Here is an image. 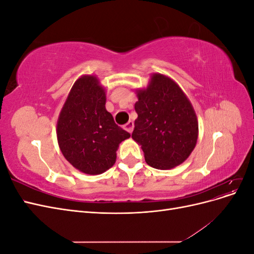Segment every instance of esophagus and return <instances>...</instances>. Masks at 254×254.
<instances>
[{
    "label": "esophagus",
    "instance_id": "34e87169",
    "mask_svg": "<svg viewBox=\"0 0 254 254\" xmlns=\"http://www.w3.org/2000/svg\"><path fill=\"white\" fill-rule=\"evenodd\" d=\"M133 127H134V123H133L132 121H129V122L127 123V124L124 126L125 130H126V131H128L129 133H131V132H132Z\"/></svg>",
    "mask_w": 254,
    "mask_h": 254
}]
</instances>
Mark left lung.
<instances>
[{
  "instance_id": "8db88e82",
  "label": "left lung",
  "mask_w": 254,
  "mask_h": 254,
  "mask_svg": "<svg viewBox=\"0 0 254 254\" xmlns=\"http://www.w3.org/2000/svg\"><path fill=\"white\" fill-rule=\"evenodd\" d=\"M137 119L132 139L142 145L146 163L170 170L186 161L196 146L198 122L180 87L164 75L151 76L148 88L137 92Z\"/></svg>"
}]
</instances>
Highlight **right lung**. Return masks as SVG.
<instances>
[{"label":"right lung","instance_id":"1","mask_svg":"<svg viewBox=\"0 0 254 254\" xmlns=\"http://www.w3.org/2000/svg\"><path fill=\"white\" fill-rule=\"evenodd\" d=\"M106 94L94 76L76 80L57 123L64 158L78 171L98 175L115 163L119 144L130 136L105 108Z\"/></svg>","mask_w":254,"mask_h":254}]
</instances>
